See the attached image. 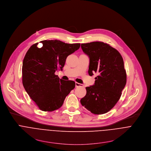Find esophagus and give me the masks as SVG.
<instances>
[{
	"label": "esophagus",
	"instance_id": "obj_1",
	"mask_svg": "<svg viewBox=\"0 0 151 151\" xmlns=\"http://www.w3.org/2000/svg\"><path fill=\"white\" fill-rule=\"evenodd\" d=\"M80 86L83 87V85H81V84H80V83H79L76 82V88H78V87H80Z\"/></svg>",
	"mask_w": 151,
	"mask_h": 151
}]
</instances>
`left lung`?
<instances>
[{"instance_id": "obj_1", "label": "left lung", "mask_w": 151, "mask_h": 151, "mask_svg": "<svg viewBox=\"0 0 151 151\" xmlns=\"http://www.w3.org/2000/svg\"><path fill=\"white\" fill-rule=\"evenodd\" d=\"M83 52L90 58L88 73H94L95 85L86 87V95L80 103L95 114L109 111L119 100L127 83V73L120 53L103 42L81 44Z\"/></svg>"}]
</instances>
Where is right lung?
<instances>
[{"instance_id":"add662e5","label":"right lung","mask_w":151,"mask_h":151,"mask_svg":"<svg viewBox=\"0 0 151 151\" xmlns=\"http://www.w3.org/2000/svg\"><path fill=\"white\" fill-rule=\"evenodd\" d=\"M33 44L23 62L22 83L33 101L44 111H53L62 106L66 96L74 89V81L59 79L55 74L62 70L66 59L77 50L80 43L67 44L59 40H44Z\"/></svg>"}]
</instances>
